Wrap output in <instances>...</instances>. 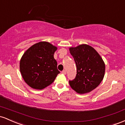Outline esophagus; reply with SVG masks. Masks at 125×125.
Instances as JSON below:
<instances>
[{"instance_id": "34e87169", "label": "esophagus", "mask_w": 125, "mask_h": 125, "mask_svg": "<svg viewBox=\"0 0 125 125\" xmlns=\"http://www.w3.org/2000/svg\"><path fill=\"white\" fill-rule=\"evenodd\" d=\"M61 73L64 74V75H65V74H66V71H65V70H63L62 71H61Z\"/></svg>"}]
</instances>
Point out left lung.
Returning <instances> with one entry per match:
<instances>
[{
    "mask_svg": "<svg viewBox=\"0 0 125 125\" xmlns=\"http://www.w3.org/2000/svg\"><path fill=\"white\" fill-rule=\"evenodd\" d=\"M77 67L75 79L69 81L71 87L78 94H85L95 89L103 80L105 64L101 56L93 47L81 44L70 47Z\"/></svg>",
    "mask_w": 125,
    "mask_h": 125,
    "instance_id": "obj_1",
    "label": "left lung"
}]
</instances>
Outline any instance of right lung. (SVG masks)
<instances>
[{"instance_id": "right-lung-1", "label": "right lung", "mask_w": 125, "mask_h": 125, "mask_svg": "<svg viewBox=\"0 0 125 125\" xmlns=\"http://www.w3.org/2000/svg\"><path fill=\"white\" fill-rule=\"evenodd\" d=\"M57 47L42 41L29 48L20 61V71L25 82L32 89L42 90L54 82L60 73L54 58Z\"/></svg>"}]
</instances>
